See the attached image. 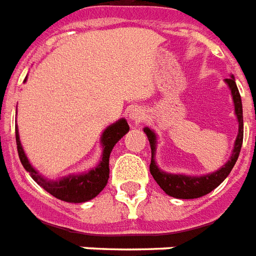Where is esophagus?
Returning <instances> with one entry per match:
<instances>
[{"label": "esophagus", "instance_id": "esophagus-1", "mask_svg": "<svg viewBox=\"0 0 256 256\" xmlns=\"http://www.w3.org/2000/svg\"><path fill=\"white\" fill-rule=\"evenodd\" d=\"M130 118L134 124H139L142 122V120L144 118V110L140 108H135L130 114Z\"/></svg>", "mask_w": 256, "mask_h": 256}]
</instances>
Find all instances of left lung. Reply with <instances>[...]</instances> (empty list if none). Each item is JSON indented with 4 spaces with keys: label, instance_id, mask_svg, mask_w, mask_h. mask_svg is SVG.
Here are the masks:
<instances>
[{
    "label": "left lung",
    "instance_id": "obj_1",
    "mask_svg": "<svg viewBox=\"0 0 256 256\" xmlns=\"http://www.w3.org/2000/svg\"><path fill=\"white\" fill-rule=\"evenodd\" d=\"M230 86L233 100H234L236 116L238 120V135L236 139L233 154L230 160L224 164L219 171L206 175V176H186V175H171L166 174L158 170V166L154 162V152H156V135L148 128H144V134L148 135L150 148H152V162H150V174L153 175L154 180L158 183L161 189L166 192V194L175 197V198H198L202 196L208 194L210 192L218 188L220 183L224 182L230 171L233 170L236 161L240 154L241 144H242V136H244V124H242V104H241V96L237 90L234 77L232 76L230 78L224 80Z\"/></svg>",
    "mask_w": 256,
    "mask_h": 256
}]
</instances>
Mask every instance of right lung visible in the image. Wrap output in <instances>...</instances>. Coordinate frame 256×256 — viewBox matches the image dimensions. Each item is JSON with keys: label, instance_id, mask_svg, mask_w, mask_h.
I'll use <instances>...</instances> for the list:
<instances>
[{"label": "right lung", "instance_id": "1", "mask_svg": "<svg viewBox=\"0 0 256 256\" xmlns=\"http://www.w3.org/2000/svg\"><path fill=\"white\" fill-rule=\"evenodd\" d=\"M128 131H130V125L124 118L117 121L116 124L110 125L102 135L103 156L102 161L98 164V166L90 170V172H86V174H82V175H70V176L63 178L58 182H54V180H48L44 176H41L30 166L26 154L22 148L19 134H18V126H15L16 144H18V153H19L22 166H24V170L32 175V179L42 189L46 190L50 194H52L56 198L67 201V202H85V201L92 200L94 197H96L104 189V186L108 180V171H110L108 170L110 153L113 150L114 144L118 142Z\"/></svg>", "mask_w": 256, "mask_h": 256}]
</instances>
